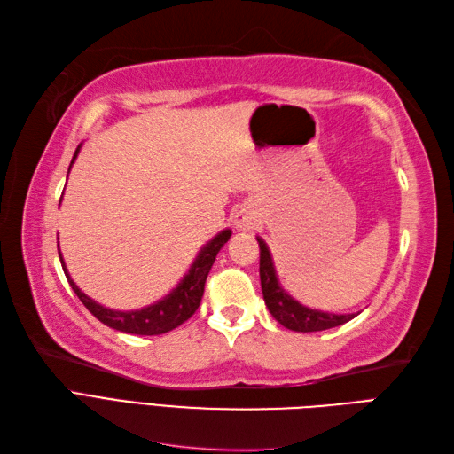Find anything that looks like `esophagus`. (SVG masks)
I'll return each instance as SVG.
<instances>
[{"label":"esophagus","mask_w":454,"mask_h":454,"mask_svg":"<svg viewBox=\"0 0 454 454\" xmlns=\"http://www.w3.org/2000/svg\"><path fill=\"white\" fill-rule=\"evenodd\" d=\"M254 221H256V219H254V215L250 212H247V209H240V212H237V215H235V225L242 231L252 229Z\"/></svg>","instance_id":"obj_1"}]
</instances>
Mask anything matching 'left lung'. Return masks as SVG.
I'll use <instances>...</instances> for the list:
<instances>
[{
	"label": "left lung",
	"instance_id": "left-lung-1",
	"mask_svg": "<svg viewBox=\"0 0 454 454\" xmlns=\"http://www.w3.org/2000/svg\"><path fill=\"white\" fill-rule=\"evenodd\" d=\"M260 245V281H262V293L265 306H268L270 314L278 319V322L293 331H301V333H310V331H324L350 322L356 314H329L322 310H312V308L302 306L298 301L286 293L279 285L278 271L271 260V252L265 245L263 239L256 237Z\"/></svg>",
	"mask_w": 454,
	"mask_h": 454
}]
</instances>
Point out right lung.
Listing matches in <instances>:
<instances>
[{
  "instance_id": "add662e5",
  "label": "right lung",
  "mask_w": 454,
  "mask_h": 454,
  "mask_svg": "<svg viewBox=\"0 0 454 454\" xmlns=\"http://www.w3.org/2000/svg\"><path fill=\"white\" fill-rule=\"evenodd\" d=\"M79 150H81V146L76 148L71 165L74 163L76 156H79ZM71 165H69V169H71ZM229 239H231V229L221 231V233H217L200 252H198V256H196L194 263L191 265L189 273L184 275L181 283L176 285L169 294H165L161 301L153 302L146 308H140V310H130V312L112 310V308L98 304L96 301H92L90 296H86L71 279L67 268H65L61 254H59V260H61L65 275H67L71 289L74 291L76 296L81 298V302L88 308V312H90L94 317H98L99 322L106 324L107 327L123 331V333H130V335H161V333H168V331L184 324L186 319H189L198 310V306H200V301H202V294H204V285L207 279V273H209V270H212L217 252L223 248V245Z\"/></svg>"
}]
</instances>
